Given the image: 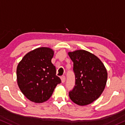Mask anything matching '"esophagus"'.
Masks as SVG:
<instances>
[{"label": "esophagus", "mask_w": 125, "mask_h": 125, "mask_svg": "<svg viewBox=\"0 0 125 125\" xmlns=\"http://www.w3.org/2000/svg\"><path fill=\"white\" fill-rule=\"evenodd\" d=\"M61 82L62 83H64V82H65V77L64 76H62V77H61Z\"/></svg>", "instance_id": "34e87169"}]
</instances>
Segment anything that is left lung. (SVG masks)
I'll list each match as a JSON object with an SVG mask.
<instances>
[{
    "label": "left lung",
    "mask_w": 125,
    "mask_h": 125,
    "mask_svg": "<svg viewBox=\"0 0 125 125\" xmlns=\"http://www.w3.org/2000/svg\"><path fill=\"white\" fill-rule=\"evenodd\" d=\"M73 62L74 88L70 91L71 100L79 105H86L97 100L104 91L107 80V70L96 56L84 50L69 52Z\"/></svg>",
    "instance_id": "left-lung-1"
}]
</instances>
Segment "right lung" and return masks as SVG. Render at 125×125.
<instances>
[{"instance_id": "add662e5", "label": "right lung", "mask_w": 125, "mask_h": 125, "mask_svg": "<svg viewBox=\"0 0 125 125\" xmlns=\"http://www.w3.org/2000/svg\"><path fill=\"white\" fill-rule=\"evenodd\" d=\"M53 54L54 51L51 48L41 47L28 52L18 63L17 83L22 93L31 101H46L61 83L51 62Z\"/></svg>"}]
</instances>
